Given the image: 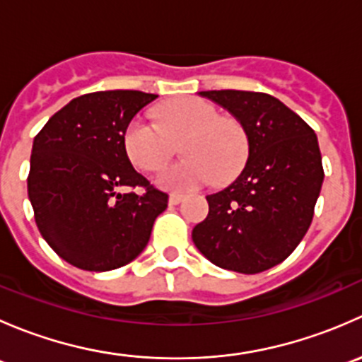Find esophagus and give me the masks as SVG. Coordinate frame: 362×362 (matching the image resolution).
<instances>
[{
    "mask_svg": "<svg viewBox=\"0 0 362 362\" xmlns=\"http://www.w3.org/2000/svg\"><path fill=\"white\" fill-rule=\"evenodd\" d=\"M182 199H184V196L178 194V192H171L170 199H168V203H170V204H178V203L182 202Z\"/></svg>",
    "mask_w": 362,
    "mask_h": 362,
    "instance_id": "obj_1",
    "label": "esophagus"
}]
</instances>
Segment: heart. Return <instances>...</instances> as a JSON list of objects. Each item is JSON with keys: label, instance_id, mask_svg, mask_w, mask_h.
I'll return each instance as SVG.
<instances>
[{"label": "heart", "instance_id": "1", "mask_svg": "<svg viewBox=\"0 0 362 362\" xmlns=\"http://www.w3.org/2000/svg\"><path fill=\"white\" fill-rule=\"evenodd\" d=\"M159 120L151 115L133 117L122 133L127 159L141 171L159 170L173 154V141L184 138V160L164 168L158 184L168 189L192 191L208 184L233 180L249 152L242 124L221 117L217 107L202 98H182L159 108Z\"/></svg>", "mask_w": 362, "mask_h": 362}]
</instances>
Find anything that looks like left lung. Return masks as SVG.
Segmentation results:
<instances>
[{"mask_svg":"<svg viewBox=\"0 0 362 362\" xmlns=\"http://www.w3.org/2000/svg\"><path fill=\"white\" fill-rule=\"evenodd\" d=\"M199 94L238 119L249 159L233 184L206 196L208 215L192 229V242L218 268L261 273L289 257L312 224L324 180L317 134L269 94Z\"/></svg>","mask_w":362,"mask_h":362,"instance_id":"left-lung-1","label":"left lung"}]
</instances>
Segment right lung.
Here are the masks:
<instances>
[{
    "label": "right lung",
    "mask_w": 362,
    "mask_h": 362,
    "mask_svg": "<svg viewBox=\"0 0 362 362\" xmlns=\"http://www.w3.org/2000/svg\"><path fill=\"white\" fill-rule=\"evenodd\" d=\"M158 94L100 90L71 100L33 141L28 177L35 221L50 249L87 272H108L147 247L168 194L138 173L122 147L127 122ZM122 187L144 189V195Z\"/></svg>",
    "instance_id": "right-lung-1"
}]
</instances>
